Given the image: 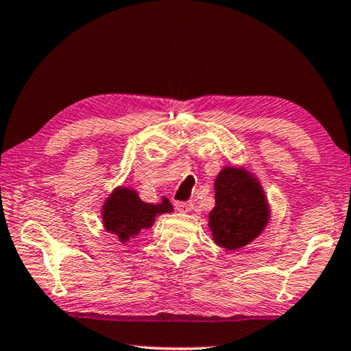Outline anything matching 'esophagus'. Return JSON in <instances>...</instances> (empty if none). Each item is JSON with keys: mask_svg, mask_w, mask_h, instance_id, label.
Instances as JSON below:
<instances>
[{"mask_svg": "<svg viewBox=\"0 0 351 351\" xmlns=\"http://www.w3.org/2000/svg\"><path fill=\"white\" fill-rule=\"evenodd\" d=\"M175 209L178 212H182V213H187L193 209V204L192 203H186V201H176L175 203Z\"/></svg>", "mask_w": 351, "mask_h": 351, "instance_id": "1", "label": "esophagus"}]
</instances>
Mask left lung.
<instances>
[{"label":"left lung","instance_id":"left-lung-1","mask_svg":"<svg viewBox=\"0 0 351 351\" xmlns=\"http://www.w3.org/2000/svg\"><path fill=\"white\" fill-rule=\"evenodd\" d=\"M269 210L263 190L247 171L226 167L215 180V207L209 228L218 246L229 251L246 246L261 234Z\"/></svg>","mask_w":351,"mask_h":351}]
</instances>
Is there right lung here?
Here are the masks:
<instances>
[{
    "label": "right lung",
    "mask_w": 351,
    "mask_h": 351,
    "mask_svg": "<svg viewBox=\"0 0 351 351\" xmlns=\"http://www.w3.org/2000/svg\"><path fill=\"white\" fill-rule=\"evenodd\" d=\"M173 210L170 201L162 198L159 204L144 203L134 190L116 189L104 204V224L108 232L119 237L121 241L130 240L142 229H148L156 215Z\"/></svg>",
    "instance_id": "1"
}]
</instances>
